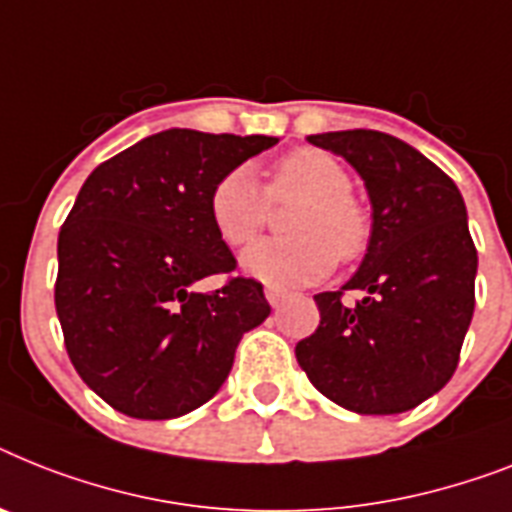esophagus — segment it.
<instances>
[{"mask_svg":"<svg viewBox=\"0 0 512 512\" xmlns=\"http://www.w3.org/2000/svg\"><path fill=\"white\" fill-rule=\"evenodd\" d=\"M265 299L270 302V307H278L286 299V292L278 286H265Z\"/></svg>","mask_w":512,"mask_h":512,"instance_id":"34e87169","label":"esophagus"}]
</instances>
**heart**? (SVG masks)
Segmentation results:
<instances>
[{
	"label": "heart",
	"mask_w": 512,
	"mask_h": 512,
	"mask_svg": "<svg viewBox=\"0 0 512 512\" xmlns=\"http://www.w3.org/2000/svg\"><path fill=\"white\" fill-rule=\"evenodd\" d=\"M299 199L286 228L292 236H270L244 249L242 268L268 284L299 286L321 281L336 257L355 260L371 239V218L352 197V176L323 149L302 147L270 168L260 186L247 165L228 170L210 191V220L231 247L255 239L270 220L274 205Z\"/></svg>",
	"instance_id": "1"
}]
</instances>
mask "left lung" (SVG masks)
<instances>
[{"mask_svg":"<svg viewBox=\"0 0 512 512\" xmlns=\"http://www.w3.org/2000/svg\"><path fill=\"white\" fill-rule=\"evenodd\" d=\"M307 141L360 173L373 226L355 276L339 292L315 294L321 323L297 344V363L352 413L413 410L450 381L471 326L479 257L465 202L455 181L402 139L355 128ZM344 288L366 297L347 308Z\"/></svg>","mask_w":512,"mask_h":512,"instance_id":"obj_1","label":"left lung"}]
</instances>
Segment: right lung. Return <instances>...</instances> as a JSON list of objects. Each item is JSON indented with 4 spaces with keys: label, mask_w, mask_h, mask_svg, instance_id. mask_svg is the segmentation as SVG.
Wrapping results in <instances>:
<instances>
[{
    "label": "right lung",
    "mask_w": 512,
    "mask_h": 512,
    "mask_svg": "<svg viewBox=\"0 0 512 512\" xmlns=\"http://www.w3.org/2000/svg\"><path fill=\"white\" fill-rule=\"evenodd\" d=\"M273 136L170 128L94 168L57 239L54 307L78 376L118 413L178 418L215 397L242 336L270 315L263 284L210 220V191Z\"/></svg>",
    "instance_id": "add662e5"
}]
</instances>
